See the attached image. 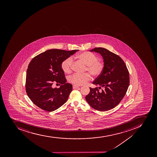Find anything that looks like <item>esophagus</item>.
Here are the masks:
<instances>
[{
	"mask_svg": "<svg viewBox=\"0 0 157 157\" xmlns=\"http://www.w3.org/2000/svg\"><path fill=\"white\" fill-rule=\"evenodd\" d=\"M79 88V86H76V85H74L73 86V89H77V88Z\"/></svg>",
	"mask_w": 157,
	"mask_h": 157,
	"instance_id": "1",
	"label": "esophagus"
}]
</instances>
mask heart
Wrapping results in <instances>:
<instances>
[{"label":"heart","instance_id":"heart-1","mask_svg":"<svg viewBox=\"0 0 157 157\" xmlns=\"http://www.w3.org/2000/svg\"><path fill=\"white\" fill-rule=\"evenodd\" d=\"M77 58L87 66V71H88L93 76H99L102 72L104 64L101 61L98 60V57L94 54L89 52H84L78 55ZM73 62V59L71 57L68 58L63 61L61 64V68L64 72L66 73L71 72ZM90 79L91 76L89 74H74L70 77L69 81L70 83L75 85L81 86L85 84Z\"/></svg>","mask_w":157,"mask_h":157}]
</instances>
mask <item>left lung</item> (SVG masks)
<instances>
[{"mask_svg":"<svg viewBox=\"0 0 157 157\" xmlns=\"http://www.w3.org/2000/svg\"><path fill=\"white\" fill-rule=\"evenodd\" d=\"M101 55L104 63L102 72L92 84L98 88H90L85 97L88 104L95 109L105 111L114 108L126 93L129 84V72L122 59L103 48L90 50Z\"/></svg>","mask_w":157,"mask_h":157,"instance_id":"1","label":"left lung"}]
</instances>
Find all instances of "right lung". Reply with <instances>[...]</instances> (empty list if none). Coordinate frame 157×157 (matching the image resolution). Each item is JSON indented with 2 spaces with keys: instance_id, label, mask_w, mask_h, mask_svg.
Wrapping results in <instances>:
<instances>
[{
  "instance_id": "right-lung-1",
  "label": "right lung",
  "mask_w": 157,
  "mask_h": 157,
  "mask_svg": "<svg viewBox=\"0 0 157 157\" xmlns=\"http://www.w3.org/2000/svg\"><path fill=\"white\" fill-rule=\"evenodd\" d=\"M78 51L51 49L33 59L26 71L25 89L36 105L51 112L67 101L73 87L66 83L61 64ZM55 80L61 84L59 89L52 87Z\"/></svg>"
}]
</instances>
